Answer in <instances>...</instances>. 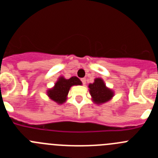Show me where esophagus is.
I'll use <instances>...</instances> for the list:
<instances>
[{"label":"esophagus","mask_w":158,"mask_h":158,"mask_svg":"<svg viewBox=\"0 0 158 158\" xmlns=\"http://www.w3.org/2000/svg\"><path fill=\"white\" fill-rule=\"evenodd\" d=\"M81 81H82V83H83L84 85H85L86 84V79H85V78H82Z\"/></svg>","instance_id":"1"}]
</instances>
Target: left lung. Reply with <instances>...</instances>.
<instances>
[{
  "label": "left lung",
  "mask_w": 158,
  "mask_h": 158,
  "mask_svg": "<svg viewBox=\"0 0 158 158\" xmlns=\"http://www.w3.org/2000/svg\"><path fill=\"white\" fill-rule=\"evenodd\" d=\"M89 88L92 100L96 104H104L114 96V92L106 87L104 81L101 78H96L93 84H89Z\"/></svg>",
  "instance_id": "8db88e82"
}]
</instances>
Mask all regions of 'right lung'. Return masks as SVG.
Wrapping results in <instances>:
<instances>
[{"instance_id": "1", "label": "right lung", "mask_w": 158, "mask_h": 158, "mask_svg": "<svg viewBox=\"0 0 158 158\" xmlns=\"http://www.w3.org/2000/svg\"><path fill=\"white\" fill-rule=\"evenodd\" d=\"M80 79L77 77H72L69 79H65L63 77H60L54 84L52 89L47 90V96L50 99L56 102L57 104H62L65 103L69 93V89L73 85H81Z\"/></svg>"}]
</instances>
